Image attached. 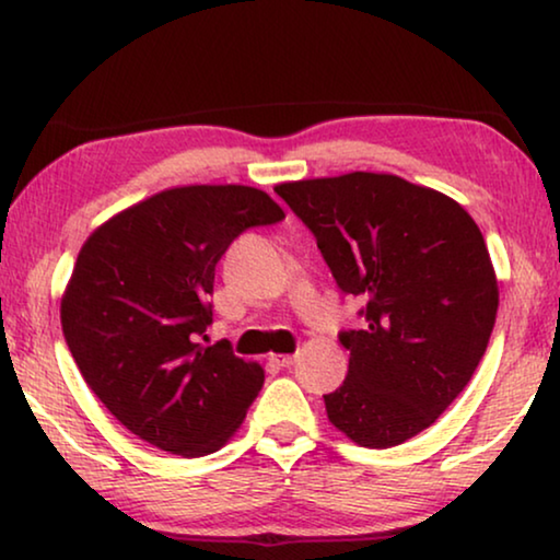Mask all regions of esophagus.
I'll return each mask as SVG.
<instances>
[{"label":"esophagus","mask_w":560,"mask_h":560,"mask_svg":"<svg viewBox=\"0 0 560 560\" xmlns=\"http://www.w3.org/2000/svg\"><path fill=\"white\" fill-rule=\"evenodd\" d=\"M271 362H273V365H279V368H291V365H294V355H271L269 358Z\"/></svg>","instance_id":"esophagus-1"}]
</instances>
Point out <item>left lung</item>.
<instances>
[{
    "instance_id": "left-lung-1",
    "label": "left lung",
    "mask_w": 560,
    "mask_h": 560,
    "mask_svg": "<svg viewBox=\"0 0 560 560\" xmlns=\"http://www.w3.org/2000/svg\"><path fill=\"white\" fill-rule=\"evenodd\" d=\"M310 228L362 329L345 383L327 393V419L360 446L388 448L429 429L471 381L498 317V279L469 212L396 175L277 185Z\"/></svg>"
}]
</instances>
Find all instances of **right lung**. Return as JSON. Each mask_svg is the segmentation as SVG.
<instances>
[{
	"instance_id": "obj_1",
	"label": "right lung",
	"mask_w": 560,
	"mask_h": 560,
	"mask_svg": "<svg viewBox=\"0 0 560 560\" xmlns=\"http://www.w3.org/2000/svg\"><path fill=\"white\" fill-rule=\"evenodd\" d=\"M283 210L246 185L156 192L114 215L78 254L60 322L83 381L131 434L162 452H218L246 419L264 368L212 325L215 266L243 231Z\"/></svg>"
}]
</instances>
